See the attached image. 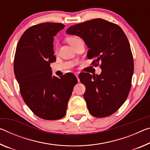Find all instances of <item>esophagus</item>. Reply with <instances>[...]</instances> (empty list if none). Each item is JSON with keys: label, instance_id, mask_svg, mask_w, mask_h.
Instances as JSON below:
<instances>
[{"label": "esophagus", "instance_id": "obj_1", "mask_svg": "<svg viewBox=\"0 0 150 150\" xmlns=\"http://www.w3.org/2000/svg\"><path fill=\"white\" fill-rule=\"evenodd\" d=\"M75 76H76V77L77 78L78 81H79V74H78V73H75Z\"/></svg>", "mask_w": 150, "mask_h": 150}]
</instances>
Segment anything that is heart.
Masks as SVG:
<instances>
[{
	"label": "heart",
	"instance_id": "obj_1",
	"mask_svg": "<svg viewBox=\"0 0 150 150\" xmlns=\"http://www.w3.org/2000/svg\"><path fill=\"white\" fill-rule=\"evenodd\" d=\"M78 39H79V38H77L76 37H68L67 39V41L71 45L73 43V42H75Z\"/></svg>",
	"mask_w": 150,
	"mask_h": 150
}]
</instances>
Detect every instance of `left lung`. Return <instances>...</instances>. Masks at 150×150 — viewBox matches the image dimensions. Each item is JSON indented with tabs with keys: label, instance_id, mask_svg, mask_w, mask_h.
<instances>
[{
	"label": "left lung",
	"instance_id": "left-lung-1",
	"mask_svg": "<svg viewBox=\"0 0 150 150\" xmlns=\"http://www.w3.org/2000/svg\"><path fill=\"white\" fill-rule=\"evenodd\" d=\"M66 33L83 39L92 65H100V75L83 73L79 79L89 113L105 117L115 113L126 100L132 86L134 61L130 45L120 26L102 18L71 26Z\"/></svg>",
	"mask_w": 150,
	"mask_h": 150
}]
</instances>
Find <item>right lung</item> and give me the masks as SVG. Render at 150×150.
<instances>
[{
    "label": "right lung",
    "instance_id": "obj_1",
    "mask_svg": "<svg viewBox=\"0 0 150 150\" xmlns=\"http://www.w3.org/2000/svg\"><path fill=\"white\" fill-rule=\"evenodd\" d=\"M65 26L45 23L32 26L23 33L16 49L14 72L24 101L35 115L56 120L66 114L68 101L77 79L73 73L52 75L56 61L54 37Z\"/></svg>",
    "mask_w": 150,
    "mask_h": 150
}]
</instances>
